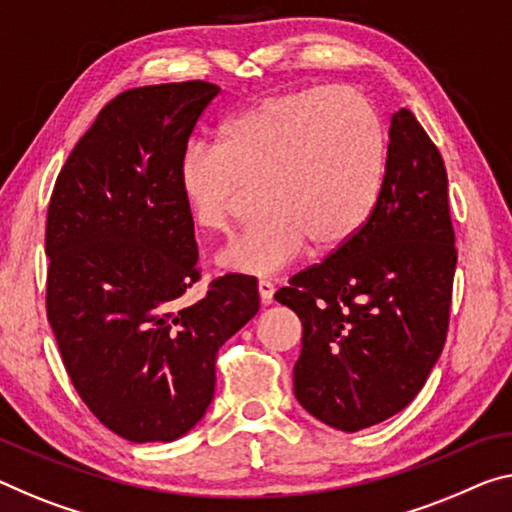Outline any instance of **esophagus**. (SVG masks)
Instances as JSON below:
<instances>
[{"label":"esophagus","instance_id":"1","mask_svg":"<svg viewBox=\"0 0 512 512\" xmlns=\"http://www.w3.org/2000/svg\"><path fill=\"white\" fill-rule=\"evenodd\" d=\"M258 297H261L263 304H272V297H274V286L270 281H258Z\"/></svg>","mask_w":512,"mask_h":512}]
</instances>
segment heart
<instances>
[{
    "mask_svg": "<svg viewBox=\"0 0 512 512\" xmlns=\"http://www.w3.org/2000/svg\"><path fill=\"white\" fill-rule=\"evenodd\" d=\"M387 141L373 107L348 89L277 93L235 114L217 148L192 144L178 190L201 229L226 233L258 190L265 215L219 251L238 274H274L309 247L327 256L364 229L377 206Z\"/></svg>",
    "mask_w": 512,
    "mask_h": 512,
    "instance_id": "1",
    "label": "heart"
}]
</instances>
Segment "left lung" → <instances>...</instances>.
<instances>
[{"label": "left lung", "instance_id": "8db88e82", "mask_svg": "<svg viewBox=\"0 0 512 512\" xmlns=\"http://www.w3.org/2000/svg\"><path fill=\"white\" fill-rule=\"evenodd\" d=\"M455 261L444 160L398 109L371 219L274 295L302 320L293 389L304 410L357 432L410 405L442 355Z\"/></svg>", "mask_w": 512, "mask_h": 512}]
</instances>
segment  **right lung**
Instances as JSON below:
<instances>
[{
  "mask_svg": "<svg viewBox=\"0 0 512 512\" xmlns=\"http://www.w3.org/2000/svg\"><path fill=\"white\" fill-rule=\"evenodd\" d=\"M219 93L210 82L123 91L61 169L47 208V320L86 407L135 444L174 442L215 396L217 350L258 311L251 277L199 302L194 222L178 162Z\"/></svg>",
  "mask_w": 512,
  "mask_h": 512,
  "instance_id": "right-lung-1",
  "label": "right lung"
}]
</instances>
